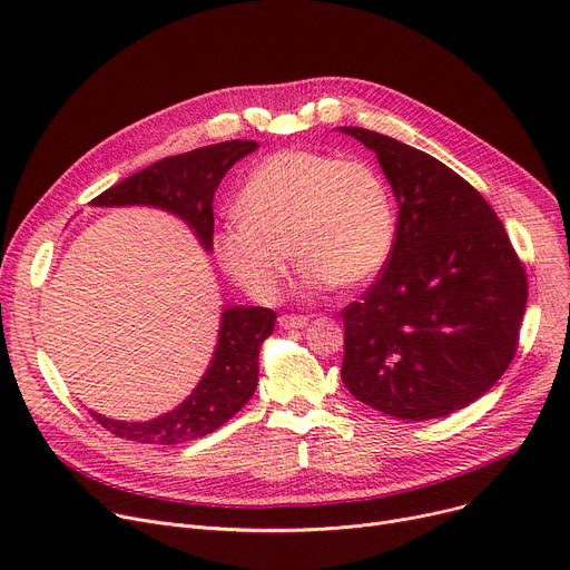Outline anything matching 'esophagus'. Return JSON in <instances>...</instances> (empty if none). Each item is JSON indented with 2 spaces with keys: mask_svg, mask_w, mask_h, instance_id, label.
Instances as JSON below:
<instances>
[{
  "mask_svg": "<svg viewBox=\"0 0 570 570\" xmlns=\"http://www.w3.org/2000/svg\"><path fill=\"white\" fill-rule=\"evenodd\" d=\"M307 316H297V314H284L279 316V325L284 331H295V327H305L307 325Z\"/></svg>",
  "mask_w": 570,
  "mask_h": 570,
  "instance_id": "34e87169",
  "label": "esophagus"
}]
</instances>
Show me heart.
<instances>
[{"instance_id": "heart-1", "label": "heart", "mask_w": 570, "mask_h": 570, "mask_svg": "<svg viewBox=\"0 0 570 570\" xmlns=\"http://www.w3.org/2000/svg\"><path fill=\"white\" fill-rule=\"evenodd\" d=\"M235 213L215 235V256L261 303L279 297L291 254L309 288H353L374 279L395 247L391 189L363 159L309 149L269 155L247 175Z\"/></svg>"}]
</instances>
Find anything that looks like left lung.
<instances>
[{"label": "left lung", "instance_id": "8db88e82", "mask_svg": "<svg viewBox=\"0 0 570 570\" xmlns=\"http://www.w3.org/2000/svg\"><path fill=\"white\" fill-rule=\"evenodd\" d=\"M393 187L397 235L376 282L344 316L342 381L400 421H432L483 397L511 365L527 273L488 200L439 159L361 127Z\"/></svg>", "mask_w": 570, "mask_h": 570}]
</instances>
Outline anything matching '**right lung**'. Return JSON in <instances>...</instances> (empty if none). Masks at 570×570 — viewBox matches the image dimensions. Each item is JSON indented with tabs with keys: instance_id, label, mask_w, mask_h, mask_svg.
Listing matches in <instances>:
<instances>
[{
	"instance_id": "1",
	"label": "right lung",
	"mask_w": 570,
	"mask_h": 570,
	"mask_svg": "<svg viewBox=\"0 0 570 570\" xmlns=\"http://www.w3.org/2000/svg\"><path fill=\"white\" fill-rule=\"evenodd\" d=\"M256 147L258 142L254 140H226L166 157L106 189L92 205H149L166 209L183 219L196 233L203 249L209 252L215 233V191L228 168L252 155ZM275 318L277 314L267 307H226L209 367L191 395L173 411L145 423L112 421L97 411L89 413L115 436L138 443L175 445L219 430L252 400L258 383V351L273 335Z\"/></svg>"
}]
</instances>
